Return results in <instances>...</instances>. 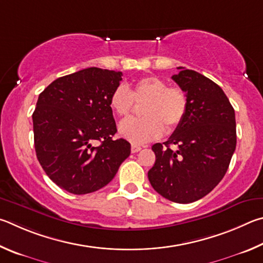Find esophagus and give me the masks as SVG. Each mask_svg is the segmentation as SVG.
<instances>
[{
	"label": "esophagus",
	"mask_w": 263,
	"mask_h": 263,
	"mask_svg": "<svg viewBox=\"0 0 263 263\" xmlns=\"http://www.w3.org/2000/svg\"><path fill=\"white\" fill-rule=\"evenodd\" d=\"M142 148L140 145H136V144H132V153L133 154H136V153H139V151L141 150Z\"/></svg>",
	"instance_id": "1"
}]
</instances>
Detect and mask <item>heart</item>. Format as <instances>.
I'll use <instances>...</instances> for the list:
<instances>
[{"label":"heart","instance_id":"obj_1","mask_svg":"<svg viewBox=\"0 0 263 263\" xmlns=\"http://www.w3.org/2000/svg\"><path fill=\"white\" fill-rule=\"evenodd\" d=\"M136 104L142 106V119H132L120 124V133L133 143L142 144L163 135L164 127L171 132L185 119L188 97L180 87L168 86L158 77H143L130 89L118 86L109 97L114 114L126 119Z\"/></svg>","mask_w":263,"mask_h":263}]
</instances>
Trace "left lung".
Segmentation results:
<instances>
[{
	"mask_svg": "<svg viewBox=\"0 0 263 263\" xmlns=\"http://www.w3.org/2000/svg\"><path fill=\"white\" fill-rule=\"evenodd\" d=\"M178 69L172 80L186 92L188 110L166 142L153 145L156 162L148 178L165 199L191 203L209 194L227 173L237 144L236 115L215 82L194 70Z\"/></svg>",
	"mask_w": 263,
	"mask_h": 263,
	"instance_id": "8db88e82",
	"label": "left lung"
}]
</instances>
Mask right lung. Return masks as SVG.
Returning <instances> with one entry per match:
<instances>
[{
  "label": "right lung",
  "instance_id": "add662e5",
  "mask_svg": "<svg viewBox=\"0 0 263 263\" xmlns=\"http://www.w3.org/2000/svg\"><path fill=\"white\" fill-rule=\"evenodd\" d=\"M121 76L86 68L58 78L39 95L32 114L36 158L50 180L71 194L107 185L130 155L129 142L113 139L117 124L109 97Z\"/></svg>",
  "mask_w": 263,
  "mask_h": 263
}]
</instances>
